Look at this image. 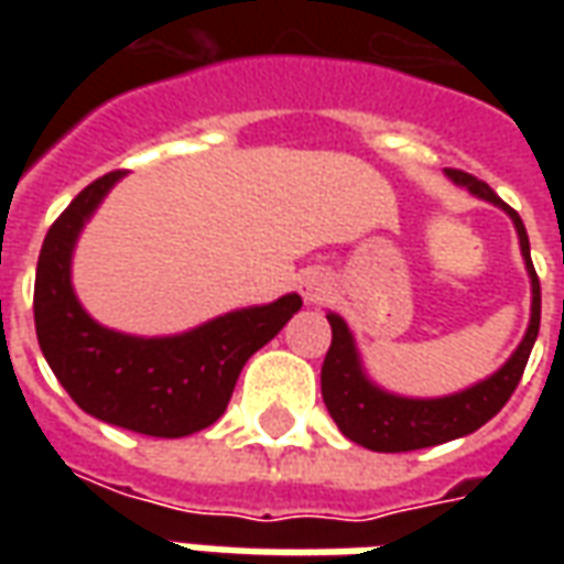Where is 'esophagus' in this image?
<instances>
[{"mask_svg": "<svg viewBox=\"0 0 564 564\" xmlns=\"http://www.w3.org/2000/svg\"><path fill=\"white\" fill-rule=\"evenodd\" d=\"M299 290L305 295L307 305H317L323 295L329 293V274L323 269H307L302 278H299Z\"/></svg>", "mask_w": 564, "mask_h": 564, "instance_id": "esophagus-1", "label": "esophagus"}]
</instances>
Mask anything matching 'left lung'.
<instances>
[{
	"mask_svg": "<svg viewBox=\"0 0 564 564\" xmlns=\"http://www.w3.org/2000/svg\"><path fill=\"white\" fill-rule=\"evenodd\" d=\"M447 177L456 186H465L471 196L501 208L513 220V229L520 238V253L525 259V271H529V283H532L529 329L522 335V341L517 344V350L508 356V362L492 371L489 378L477 380L459 392L437 395V399H411V395L383 390L368 378L362 354L356 347L347 319L329 311L326 319L332 326V347L323 359V371H319L323 402L329 408L332 420L338 423L344 437H350L354 444L375 449V453H408V449L435 447V444H447L456 437L471 435L480 425L489 423L517 390L525 362H529V354H532L534 338H538V329H541V283L534 274L529 235H525L520 214L505 205L484 181H477L471 174L447 169Z\"/></svg>",
	"mask_w": 564,
	"mask_h": 564,
	"instance_id": "1",
	"label": "left lung"
}]
</instances>
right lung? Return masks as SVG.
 I'll return each mask as SVG.
<instances>
[{"label": "right lung", "mask_w": 564, "mask_h": 564, "mask_svg": "<svg viewBox=\"0 0 564 564\" xmlns=\"http://www.w3.org/2000/svg\"><path fill=\"white\" fill-rule=\"evenodd\" d=\"M120 177L93 181L47 229L35 269L39 347L80 411L139 435H193L220 420L245 362L293 319L302 295L238 307L177 335L144 338L102 326L72 286V257Z\"/></svg>", "instance_id": "obj_1"}]
</instances>
